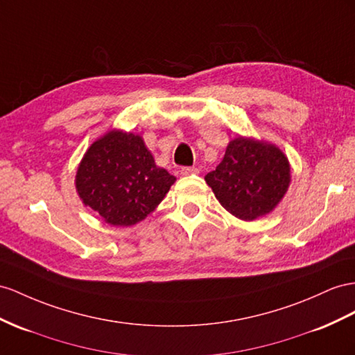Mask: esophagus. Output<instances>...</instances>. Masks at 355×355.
I'll list each match as a JSON object with an SVG mask.
<instances>
[{"label": "esophagus", "mask_w": 355, "mask_h": 355, "mask_svg": "<svg viewBox=\"0 0 355 355\" xmlns=\"http://www.w3.org/2000/svg\"><path fill=\"white\" fill-rule=\"evenodd\" d=\"M198 172H199V169L195 166H184V168H181L180 174L181 175H196Z\"/></svg>", "instance_id": "obj_1"}]
</instances>
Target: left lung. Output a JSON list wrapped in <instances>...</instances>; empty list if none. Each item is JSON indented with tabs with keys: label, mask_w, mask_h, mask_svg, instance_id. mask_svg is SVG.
Listing matches in <instances>:
<instances>
[{
	"label": "left lung",
	"mask_w": 355,
	"mask_h": 355,
	"mask_svg": "<svg viewBox=\"0 0 355 355\" xmlns=\"http://www.w3.org/2000/svg\"><path fill=\"white\" fill-rule=\"evenodd\" d=\"M205 181L226 211L250 222L270 214L284 199L291 165L275 144L239 136L228 144L223 160Z\"/></svg>",
	"instance_id": "obj_1"
}]
</instances>
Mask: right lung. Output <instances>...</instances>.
<instances>
[{
	"mask_svg": "<svg viewBox=\"0 0 355 355\" xmlns=\"http://www.w3.org/2000/svg\"><path fill=\"white\" fill-rule=\"evenodd\" d=\"M174 183L175 177L156 165L141 135L116 129L89 145L75 177L83 204L112 226L144 220Z\"/></svg>",
	"mask_w": 355,
	"mask_h": 355,
	"instance_id": "add662e5",
	"label": "right lung"
}]
</instances>
